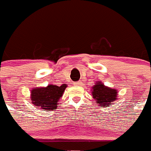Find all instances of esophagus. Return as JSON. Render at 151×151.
<instances>
[{
    "instance_id": "1",
    "label": "esophagus",
    "mask_w": 151,
    "mask_h": 151,
    "mask_svg": "<svg viewBox=\"0 0 151 151\" xmlns=\"http://www.w3.org/2000/svg\"><path fill=\"white\" fill-rule=\"evenodd\" d=\"M74 85H82V81H78V82H75Z\"/></svg>"
}]
</instances>
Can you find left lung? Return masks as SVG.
Returning <instances> with one entry per match:
<instances>
[{
	"label": "left lung",
	"mask_w": 151,
	"mask_h": 151,
	"mask_svg": "<svg viewBox=\"0 0 151 151\" xmlns=\"http://www.w3.org/2000/svg\"><path fill=\"white\" fill-rule=\"evenodd\" d=\"M91 91L94 101L101 106H109L110 104H113V101L117 100V91L106 87L99 82L93 86Z\"/></svg>",
	"instance_id": "8db88e82"
}]
</instances>
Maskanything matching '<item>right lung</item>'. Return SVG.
I'll return each mask as SVG.
<instances>
[{
    "instance_id": "1",
    "label": "right lung",
    "mask_w": 151,
    "mask_h": 151,
    "mask_svg": "<svg viewBox=\"0 0 151 151\" xmlns=\"http://www.w3.org/2000/svg\"><path fill=\"white\" fill-rule=\"evenodd\" d=\"M67 85L63 84L60 86L55 85H47L45 88H35L31 91V101L37 109L54 110L57 109L58 101L63 94Z\"/></svg>"
}]
</instances>
